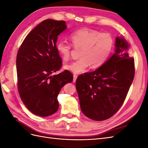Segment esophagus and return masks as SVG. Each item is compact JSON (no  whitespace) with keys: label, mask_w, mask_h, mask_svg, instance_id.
<instances>
[{"label":"esophagus","mask_w":148,"mask_h":148,"mask_svg":"<svg viewBox=\"0 0 148 148\" xmlns=\"http://www.w3.org/2000/svg\"><path fill=\"white\" fill-rule=\"evenodd\" d=\"M78 77V75H73V82H75L76 80H77V78Z\"/></svg>","instance_id":"34e87169"}]
</instances>
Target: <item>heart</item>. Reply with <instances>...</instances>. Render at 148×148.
Instances as JSON below:
<instances>
[{
	"mask_svg": "<svg viewBox=\"0 0 148 148\" xmlns=\"http://www.w3.org/2000/svg\"><path fill=\"white\" fill-rule=\"evenodd\" d=\"M71 42L75 48L81 49L80 59L65 65L64 68L71 73H82L91 65L92 68L101 66L108 59L114 47V39L108 33L88 28H83L70 36ZM56 50L65 61L70 59L71 45L65 41L56 43Z\"/></svg>",
	"mask_w": 148,
	"mask_h": 148,
	"instance_id": "b5f03b06",
	"label": "heart"
}]
</instances>
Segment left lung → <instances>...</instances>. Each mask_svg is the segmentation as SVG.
<instances>
[{"instance_id": "obj_1", "label": "left lung", "mask_w": 148, "mask_h": 148, "mask_svg": "<svg viewBox=\"0 0 148 148\" xmlns=\"http://www.w3.org/2000/svg\"><path fill=\"white\" fill-rule=\"evenodd\" d=\"M130 49L123 37H116L114 54L98 69L77 78L80 108L87 117L96 121L108 119L123 104L135 75Z\"/></svg>"}]
</instances>
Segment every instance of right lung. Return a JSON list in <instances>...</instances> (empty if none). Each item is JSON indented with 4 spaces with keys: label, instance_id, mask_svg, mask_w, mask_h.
Listing matches in <instances>:
<instances>
[{
    "label": "right lung",
    "instance_id": "obj_1",
    "mask_svg": "<svg viewBox=\"0 0 148 148\" xmlns=\"http://www.w3.org/2000/svg\"><path fill=\"white\" fill-rule=\"evenodd\" d=\"M66 28L65 21L47 19L26 36L16 57L18 89L25 106L33 114L47 117L56 113L62 88L73 81L65 70L52 75L62 66L56 50L58 36Z\"/></svg>",
    "mask_w": 148,
    "mask_h": 148
}]
</instances>
